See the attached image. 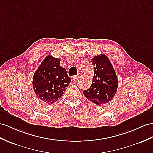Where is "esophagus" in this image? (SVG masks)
<instances>
[{
	"label": "esophagus",
	"mask_w": 153,
	"mask_h": 153,
	"mask_svg": "<svg viewBox=\"0 0 153 153\" xmlns=\"http://www.w3.org/2000/svg\"><path fill=\"white\" fill-rule=\"evenodd\" d=\"M80 76V73H79L78 74H76V75H74V76H73L72 77V79H73V80H76V79H78V78H79Z\"/></svg>",
	"instance_id": "obj_1"
}]
</instances>
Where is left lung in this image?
<instances>
[{"label": "left lung", "instance_id": "8db88e82", "mask_svg": "<svg viewBox=\"0 0 153 153\" xmlns=\"http://www.w3.org/2000/svg\"><path fill=\"white\" fill-rule=\"evenodd\" d=\"M91 60L94 66V76L90 88L83 94L91 102L102 106L110 102L116 94L117 76L105 54L95 56Z\"/></svg>", "mask_w": 153, "mask_h": 153}]
</instances>
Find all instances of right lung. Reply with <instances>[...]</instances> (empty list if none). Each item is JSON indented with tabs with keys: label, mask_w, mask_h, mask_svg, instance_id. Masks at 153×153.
Segmentation results:
<instances>
[{
	"label": "right lung",
	"mask_w": 153,
	"mask_h": 153,
	"mask_svg": "<svg viewBox=\"0 0 153 153\" xmlns=\"http://www.w3.org/2000/svg\"><path fill=\"white\" fill-rule=\"evenodd\" d=\"M69 82L70 77L66 69L60 66L59 59L49 55L33 74L32 85L39 99L52 105L64 95Z\"/></svg>",
	"instance_id": "1"
}]
</instances>
